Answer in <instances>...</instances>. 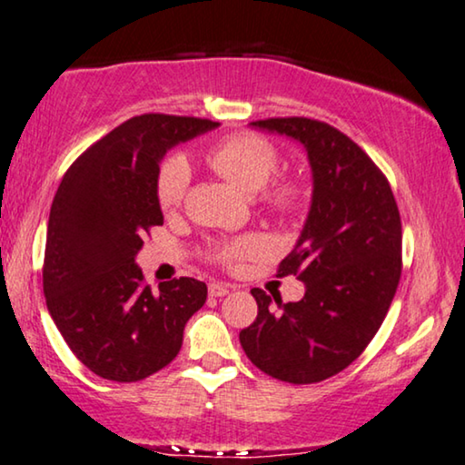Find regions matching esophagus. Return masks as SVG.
Wrapping results in <instances>:
<instances>
[{"instance_id":"obj_1","label":"esophagus","mask_w":465,"mask_h":465,"mask_svg":"<svg viewBox=\"0 0 465 465\" xmlns=\"http://www.w3.org/2000/svg\"><path fill=\"white\" fill-rule=\"evenodd\" d=\"M208 292H211V297H225L230 292V286L223 282H213L208 284Z\"/></svg>"}]
</instances>
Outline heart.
Masks as SVG:
<instances>
[{"label": "heart", "instance_id": "1", "mask_svg": "<svg viewBox=\"0 0 465 465\" xmlns=\"http://www.w3.org/2000/svg\"><path fill=\"white\" fill-rule=\"evenodd\" d=\"M204 162L214 173L244 192L252 193L261 189V202L273 213L292 214L303 202V185L295 176L282 174L266 183L278 168V149L265 136L252 133L223 136L206 149ZM189 183H192V168L183 155H170L162 162L155 179V198L162 211H176L183 204ZM267 251H270V240L263 233H244L214 242L211 257L225 267H238Z\"/></svg>", "mask_w": 465, "mask_h": 465}]
</instances>
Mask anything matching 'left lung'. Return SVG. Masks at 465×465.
Segmentation results:
<instances>
[{"label":"left lung","mask_w":465,"mask_h":465,"mask_svg":"<svg viewBox=\"0 0 465 465\" xmlns=\"http://www.w3.org/2000/svg\"><path fill=\"white\" fill-rule=\"evenodd\" d=\"M254 128L305 147L312 208L278 278L305 295L282 303L252 289L257 320L240 332L251 362L286 383L324 381L362 354L381 326L402 272V225L388 179L341 130L310 117H267Z\"/></svg>","instance_id":"obj_1"}]
</instances>
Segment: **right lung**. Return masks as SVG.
I'll list each match as a JSON object with an SVG mask.
<instances>
[{
	"mask_svg": "<svg viewBox=\"0 0 465 465\" xmlns=\"http://www.w3.org/2000/svg\"><path fill=\"white\" fill-rule=\"evenodd\" d=\"M219 122L145 114L104 134L64 173L52 200L44 295L77 361L109 381H141L179 354L206 284L174 278L152 292L134 263L143 238L164 223L155 179L170 147Z\"/></svg>",
	"mask_w": 465,
	"mask_h": 465,
	"instance_id": "1",
	"label": "right lung"
}]
</instances>
